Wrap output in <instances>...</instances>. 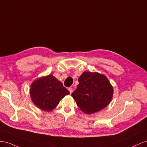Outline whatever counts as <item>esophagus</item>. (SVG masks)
Listing matches in <instances>:
<instances>
[{"mask_svg": "<svg viewBox=\"0 0 147 147\" xmlns=\"http://www.w3.org/2000/svg\"><path fill=\"white\" fill-rule=\"evenodd\" d=\"M68 90H69V91L70 94H72V92H73V89H72V88H69Z\"/></svg>", "mask_w": 147, "mask_h": 147, "instance_id": "esophagus-1", "label": "esophagus"}]
</instances>
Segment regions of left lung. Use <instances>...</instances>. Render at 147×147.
Masks as SVG:
<instances>
[{
  "label": "left lung",
  "instance_id": "1",
  "mask_svg": "<svg viewBox=\"0 0 147 147\" xmlns=\"http://www.w3.org/2000/svg\"><path fill=\"white\" fill-rule=\"evenodd\" d=\"M78 81L76 90L71 95L82 112L92 114L109 105L113 97V89L105 75L84 72Z\"/></svg>",
  "mask_w": 147,
  "mask_h": 147
}]
</instances>
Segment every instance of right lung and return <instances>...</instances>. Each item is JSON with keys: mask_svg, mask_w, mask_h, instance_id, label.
Here are the masks:
<instances>
[{"mask_svg": "<svg viewBox=\"0 0 147 147\" xmlns=\"http://www.w3.org/2000/svg\"><path fill=\"white\" fill-rule=\"evenodd\" d=\"M69 94L63 83L52 75L37 79L30 89L33 103L40 109L47 112L54 109L59 101Z\"/></svg>", "mask_w": 147, "mask_h": 147, "instance_id": "1", "label": "right lung"}]
</instances>
